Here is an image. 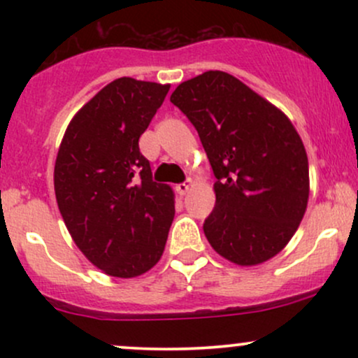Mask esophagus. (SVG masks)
<instances>
[{
  "label": "esophagus",
  "mask_w": 358,
  "mask_h": 358,
  "mask_svg": "<svg viewBox=\"0 0 358 358\" xmlns=\"http://www.w3.org/2000/svg\"><path fill=\"white\" fill-rule=\"evenodd\" d=\"M190 188H192L190 182H183V183L176 185V192H178L180 195H185V193H188V192H190Z\"/></svg>",
  "instance_id": "34e87169"
}]
</instances>
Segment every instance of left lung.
<instances>
[{
	"instance_id": "1",
	"label": "left lung",
	"mask_w": 358,
	"mask_h": 358,
	"mask_svg": "<svg viewBox=\"0 0 358 358\" xmlns=\"http://www.w3.org/2000/svg\"><path fill=\"white\" fill-rule=\"evenodd\" d=\"M170 101L195 126L215 175L203 222L222 257L254 266L274 257L305 215L308 156L291 121L227 72L183 82Z\"/></svg>"
}]
</instances>
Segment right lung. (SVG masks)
Masks as SVG:
<instances>
[{
    "label": "right lung",
    "mask_w": 358,
    "mask_h": 358,
    "mask_svg": "<svg viewBox=\"0 0 358 358\" xmlns=\"http://www.w3.org/2000/svg\"><path fill=\"white\" fill-rule=\"evenodd\" d=\"M170 85L121 77L99 90L65 131L53 183L73 242L114 278H134L162 257L173 192L153 182L139 136Z\"/></svg>",
    "instance_id": "obj_1"
}]
</instances>
